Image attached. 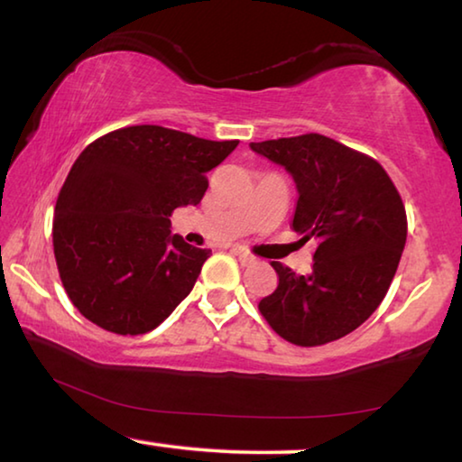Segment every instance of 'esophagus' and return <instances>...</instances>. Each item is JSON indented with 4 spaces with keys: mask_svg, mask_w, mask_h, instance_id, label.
I'll use <instances>...</instances> for the list:
<instances>
[{
    "mask_svg": "<svg viewBox=\"0 0 462 462\" xmlns=\"http://www.w3.org/2000/svg\"><path fill=\"white\" fill-rule=\"evenodd\" d=\"M232 253L238 256V260H240L242 264H253V263H254V256H253V254H248L245 248H240V246H234V248H232Z\"/></svg>",
    "mask_w": 462,
    "mask_h": 462,
    "instance_id": "34e87169",
    "label": "esophagus"
}]
</instances>
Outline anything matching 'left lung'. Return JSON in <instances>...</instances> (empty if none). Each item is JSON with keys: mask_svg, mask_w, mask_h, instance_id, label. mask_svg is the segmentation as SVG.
<instances>
[{"mask_svg": "<svg viewBox=\"0 0 462 462\" xmlns=\"http://www.w3.org/2000/svg\"><path fill=\"white\" fill-rule=\"evenodd\" d=\"M297 183L292 230L315 240L311 274L271 263L279 287L258 303L266 323L300 347L346 337L388 292L406 245V208L374 157L319 133L250 143Z\"/></svg>", "mask_w": 462, "mask_h": 462, "instance_id": "obj_1", "label": "left lung"}]
</instances>
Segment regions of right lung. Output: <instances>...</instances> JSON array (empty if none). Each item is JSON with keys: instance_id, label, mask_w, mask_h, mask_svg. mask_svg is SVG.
I'll return each instance as SVG.
<instances>
[{"instance_id": "1", "label": "right lung", "mask_w": 462, "mask_h": 462, "mask_svg": "<svg viewBox=\"0 0 462 462\" xmlns=\"http://www.w3.org/2000/svg\"><path fill=\"white\" fill-rule=\"evenodd\" d=\"M236 145L135 125L82 151L52 224L58 273L80 315L116 335H143L173 313L212 250L171 234L170 216L199 204L206 173Z\"/></svg>"}]
</instances>
